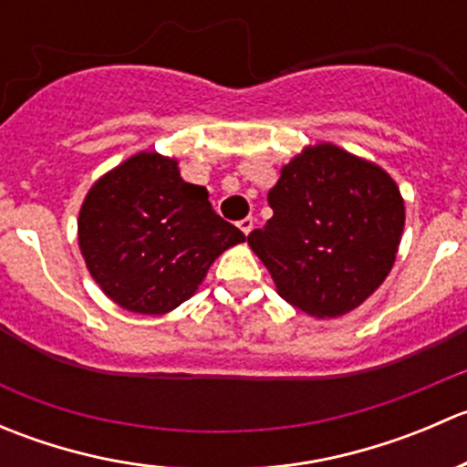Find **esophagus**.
I'll return each mask as SVG.
<instances>
[{
  "label": "esophagus",
  "mask_w": 467,
  "mask_h": 467,
  "mask_svg": "<svg viewBox=\"0 0 467 467\" xmlns=\"http://www.w3.org/2000/svg\"><path fill=\"white\" fill-rule=\"evenodd\" d=\"M239 230H242L244 234H248L253 230V225H255V219H253V216H246V219H242L239 221Z\"/></svg>",
  "instance_id": "obj_1"
}]
</instances>
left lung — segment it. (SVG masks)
Masks as SVG:
<instances>
[{
  "label": "left lung",
  "instance_id": "1",
  "mask_svg": "<svg viewBox=\"0 0 467 467\" xmlns=\"http://www.w3.org/2000/svg\"><path fill=\"white\" fill-rule=\"evenodd\" d=\"M273 216L248 234L277 294L318 318L359 307L384 282L404 228L393 178L334 144L307 146L268 192Z\"/></svg>",
  "mask_w": 467,
  "mask_h": 467
}]
</instances>
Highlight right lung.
I'll return each mask as SVG.
<instances>
[{
	"instance_id": "obj_1",
	"label": "right lung",
	"mask_w": 467,
	"mask_h": 467,
	"mask_svg": "<svg viewBox=\"0 0 467 467\" xmlns=\"http://www.w3.org/2000/svg\"><path fill=\"white\" fill-rule=\"evenodd\" d=\"M246 234L221 219L176 160L138 153L97 181L78 214V246L108 298L167 314L192 298L207 268Z\"/></svg>"
}]
</instances>
